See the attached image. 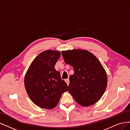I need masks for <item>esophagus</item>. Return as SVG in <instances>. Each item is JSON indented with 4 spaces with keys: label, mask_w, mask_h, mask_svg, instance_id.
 Listing matches in <instances>:
<instances>
[{
    "label": "esophagus",
    "mask_w": 130,
    "mask_h": 130,
    "mask_svg": "<svg viewBox=\"0 0 130 130\" xmlns=\"http://www.w3.org/2000/svg\"><path fill=\"white\" fill-rule=\"evenodd\" d=\"M65 82L66 83L67 85H69L70 80H69V79H66V80H65Z\"/></svg>",
    "instance_id": "1"
}]
</instances>
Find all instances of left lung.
I'll return each instance as SVG.
<instances>
[{
	"label": "left lung",
	"mask_w": 130,
	"mask_h": 130,
	"mask_svg": "<svg viewBox=\"0 0 130 130\" xmlns=\"http://www.w3.org/2000/svg\"><path fill=\"white\" fill-rule=\"evenodd\" d=\"M65 63L73 66L69 92L81 106L87 107L98 102L105 91L107 77L103 65L93 54L85 50L63 51Z\"/></svg>",
	"instance_id": "8db88e82"
}]
</instances>
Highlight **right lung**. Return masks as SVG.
I'll use <instances>...</instances> for the list:
<instances>
[{
	"label": "right lung",
	"mask_w": 130,
	"mask_h": 130,
	"mask_svg": "<svg viewBox=\"0 0 130 130\" xmlns=\"http://www.w3.org/2000/svg\"><path fill=\"white\" fill-rule=\"evenodd\" d=\"M59 51L46 50L38 54L26 73L24 85L27 93L36 105L52 109L59 103L68 85L61 80L54 66L60 57Z\"/></svg>",
	"instance_id": "1"
}]
</instances>
